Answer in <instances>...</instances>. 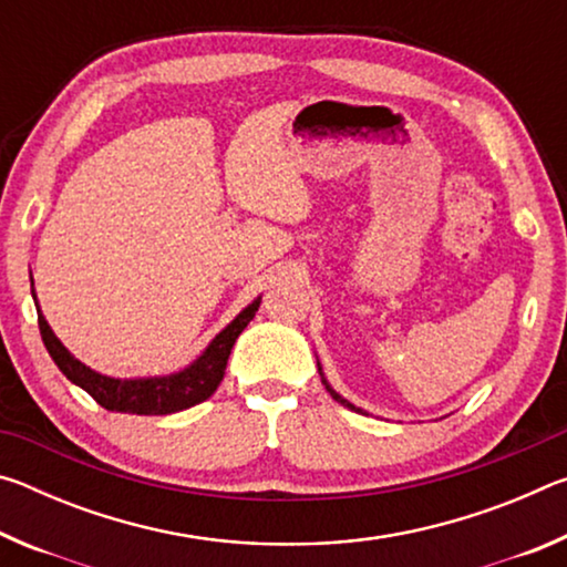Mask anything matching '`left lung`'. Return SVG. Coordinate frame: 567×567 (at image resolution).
<instances>
[{"instance_id":"8db88e82","label":"left lung","mask_w":567,"mask_h":567,"mask_svg":"<svg viewBox=\"0 0 567 567\" xmlns=\"http://www.w3.org/2000/svg\"><path fill=\"white\" fill-rule=\"evenodd\" d=\"M318 370H320L322 385H324V388H328V392H330V395H332V400H338V402H340V405H344V408H350V410H354V412H360V415H368V412H364L362 408H358V405H352V402H350V400H344V398L340 395V392H334V390H332V385H330V382H328V378H324V372H322V364H320V360H318Z\"/></svg>"}]
</instances>
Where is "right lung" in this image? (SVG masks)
Wrapping results in <instances>:
<instances>
[{"label": "right lung", "mask_w": 567, "mask_h": 567, "mask_svg": "<svg viewBox=\"0 0 567 567\" xmlns=\"http://www.w3.org/2000/svg\"><path fill=\"white\" fill-rule=\"evenodd\" d=\"M32 297L37 305V318H40V332L44 340L47 352L52 354L56 368L62 370L66 380L74 382L76 388L100 402L102 408L112 412H130V415H172V412L187 410L197 402L207 400L217 390L219 382L225 378V368L233 352V344L239 338L249 320L255 318L257 307H260L262 297H255L237 318L219 330L207 348L192 360L187 368L169 375H150V378H112L102 375V372L92 370L90 364L76 360L74 354L64 348L62 340L56 338L54 330L47 322L44 312L40 310L32 280Z\"/></svg>", "instance_id": "right-lung-1"}]
</instances>
